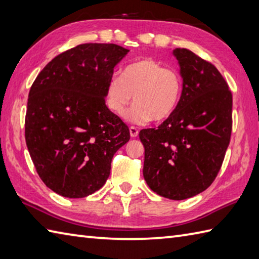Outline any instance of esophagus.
I'll list each match as a JSON object with an SVG mask.
<instances>
[{
  "instance_id": "1",
  "label": "esophagus",
  "mask_w": 259,
  "mask_h": 259,
  "mask_svg": "<svg viewBox=\"0 0 259 259\" xmlns=\"http://www.w3.org/2000/svg\"><path fill=\"white\" fill-rule=\"evenodd\" d=\"M130 134H131V137H136L137 135H139V130H137L135 126H131Z\"/></svg>"
}]
</instances>
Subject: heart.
Masks as SVG:
<instances>
[{
    "instance_id": "obj_1",
    "label": "heart",
    "mask_w": 259,
    "mask_h": 259,
    "mask_svg": "<svg viewBox=\"0 0 259 259\" xmlns=\"http://www.w3.org/2000/svg\"><path fill=\"white\" fill-rule=\"evenodd\" d=\"M182 87V77L176 69L154 59H141L125 67L122 77H110L105 99L107 107L123 117L134 96L135 105L126 115L128 122H162L176 112Z\"/></svg>"
}]
</instances>
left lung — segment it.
I'll list each match as a JSON object with an SVG mask.
<instances>
[{"instance_id": "obj_1", "label": "left lung", "mask_w": 259, "mask_h": 259, "mask_svg": "<svg viewBox=\"0 0 259 259\" xmlns=\"http://www.w3.org/2000/svg\"><path fill=\"white\" fill-rule=\"evenodd\" d=\"M183 78L179 106L157 128L140 132L143 176L152 191L184 200L211 186L233 127V95L212 63L184 48L173 50Z\"/></svg>"}]
</instances>
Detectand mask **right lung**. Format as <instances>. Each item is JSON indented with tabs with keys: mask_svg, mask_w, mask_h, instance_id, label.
<instances>
[{
	"mask_svg": "<svg viewBox=\"0 0 259 259\" xmlns=\"http://www.w3.org/2000/svg\"><path fill=\"white\" fill-rule=\"evenodd\" d=\"M130 50L83 44L55 57L31 86L25 142L35 170L52 191L83 198L102 188L130 130L105 104L114 68Z\"/></svg>",
	"mask_w": 259,
	"mask_h": 259,
	"instance_id": "obj_1",
	"label": "right lung"
}]
</instances>
